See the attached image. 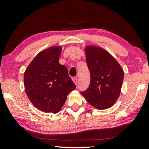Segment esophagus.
<instances>
[{"label": "esophagus", "instance_id": "esophagus-1", "mask_svg": "<svg viewBox=\"0 0 149 149\" xmlns=\"http://www.w3.org/2000/svg\"><path fill=\"white\" fill-rule=\"evenodd\" d=\"M72 80L73 81V83H75V84L77 85V83H78V78H77L76 77H73Z\"/></svg>", "mask_w": 149, "mask_h": 149}]
</instances>
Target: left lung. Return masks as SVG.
Returning <instances> with one entry per match:
<instances>
[{
  "label": "left lung",
  "mask_w": 149,
  "mask_h": 149,
  "mask_svg": "<svg viewBox=\"0 0 149 149\" xmlns=\"http://www.w3.org/2000/svg\"><path fill=\"white\" fill-rule=\"evenodd\" d=\"M85 52L90 73V84L80 93L97 109H109L120 95L123 69L115 58L102 47L85 46Z\"/></svg>",
  "instance_id": "obj_1"
}]
</instances>
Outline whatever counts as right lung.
<instances>
[{
    "label": "right lung",
    "mask_w": 149,
    "mask_h": 149,
    "mask_svg": "<svg viewBox=\"0 0 149 149\" xmlns=\"http://www.w3.org/2000/svg\"><path fill=\"white\" fill-rule=\"evenodd\" d=\"M61 49L52 46L40 51L24 73L26 94L41 111L57 113L76 88L67 68L59 63Z\"/></svg>",
    "instance_id": "obj_1"
}]
</instances>
